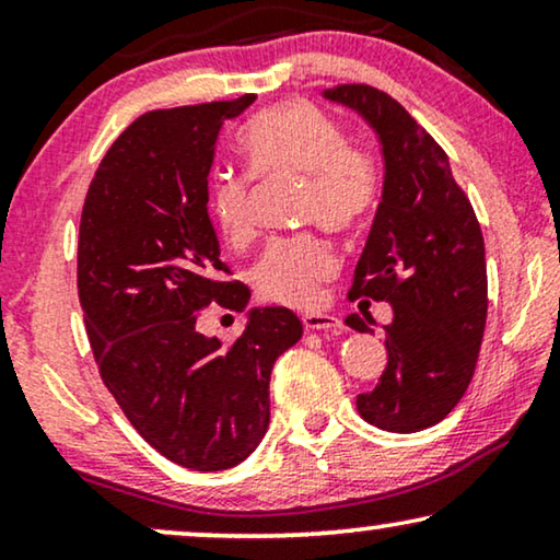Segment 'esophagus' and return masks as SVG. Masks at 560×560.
<instances>
[{
    "label": "esophagus",
    "instance_id": "obj_1",
    "mask_svg": "<svg viewBox=\"0 0 560 560\" xmlns=\"http://www.w3.org/2000/svg\"><path fill=\"white\" fill-rule=\"evenodd\" d=\"M302 322L306 332H314V329H319V332H340L342 329V319L327 312H306Z\"/></svg>",
    "mask_w": 560,
    "mask_h": 560
}]
</instances>
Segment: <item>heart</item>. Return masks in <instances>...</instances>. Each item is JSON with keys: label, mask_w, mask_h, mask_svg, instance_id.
Masks as SVG:
<instances>
[{"label": "heart", "mask_w": 560, "mask_h": 560, "mask_svg": "<svg viewBox=\"0 0 560 560\" xmlns=\"http://www.w3.org/2000/svg\"><path fill=\"white\" fill-rule=\"evenodd\" d=\"M243 172L212 177L205 208L220 243L246 250L258 235L250 179L296 175L299 215L335 231L350 228L373 200V179L350 147L348 133L310 101H283L250 116L235 133ZM340 269L337 250L314 233L273 238L258 258L254 287L266 302L306 306L322 294V283Z\"/></svg>", "instance_id": "b5f03b06"}]
</instances>
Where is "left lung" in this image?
Returning a JSON list of instances; mask_svg holds the SVG:
<instances>
[{"label": "left lung", "instance_id": "left-lung-1", "mask_svg": "<svg viewBox=\"0 0 560 560\" xmlns=\"http://www.w3.org/2000/svg\"><path fill=\"white\" fill-rule=\"evenodd\" d=\"M325 98L358 112L383 147V198L355 266L350 299L393 306L381 383L358 396L377 429L413 434L446 419L475 375L487 322L485 241L448 156L423 126L373 85L348 83ZM370 332L373 317L350 314Z\"/></svg>", "mask_w": 560, "mask_h": 560}]
</instances>
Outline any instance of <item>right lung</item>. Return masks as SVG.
Returning <instances> with one entry per match:
<instances>
[{
    "mask_svg": "<svg viewBox=\"0 0 560 560\" xmlns=\"http://www.w3.org/2000/svg\"><path fill=\"white\" fill-rule=\"evenodd\" d=\"M256 96L162 108L114 141L83 202L78 296L104 385L147 444L179 467H235L269 429V381L302 337L287 306L250 310L235 342L205 337L212 302L246 310L225 281L205 208L220 126Z\"/></svg>",
    "mask_w": 560,
    "mask_h": 560,
    "instance_id": "obj_1",
    "label": "right lung"
}]
</instances>
